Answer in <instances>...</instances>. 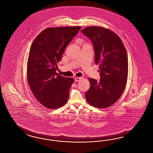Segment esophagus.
Wrapping results in <instances>:
<instances>
[{
  "mask_svg": "<svg viewBox=\"0 0 153 153\" xmlns=\"http://www.w3.org/2000/svg\"><path fill=\"white\" fill-rule=\"evenodd\" d=\"M81 79V77H75L74 78V81L76 82V81H79Z\"/></svg>",
  "mask_w": 153,
  "mask_h": 153,
  "instance_id": "obj_1",
  "label": "esophagus"
}]
</instances>
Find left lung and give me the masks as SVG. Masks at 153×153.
I'll list each match as a JSON object with an SVG mask.
<instances>
[{
	"instance_id": "1",
	"label": "left lung",
	"mask_w": 153,
	"mask_h": 153,
	"mask_svg": "<svg viewBox=\"0 0 153 153\" xmlns=\"http://www.w3.org/2000/svg\"><path fill=\"white\" fill-rule=\"evenodd\" d=\"M93 45L94 62L99 66L100 80L90 78L85 93L87 102L98 108L114 104L123 92L128 79V59L122 40L114 32L101 27H88L81 31Z\"/></svg>"
}]
</instances>
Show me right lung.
Masks as SVG:
<instances>
[{
    "label": "right lung",
    "instance_id": "right-lung-1",
    "mask_svg": "<svg viewBox=\"0 0 153 153\" xmlns=\"http://www.w3.org/2000/svg\"><path fill=\"white\" fill-rule=\"evenodd\" d=\"M81 27L48 28L42 31L32 44L27 62V79L38 101L48 109L66 104L73 78L56 73L66 47Z\"/></svg>",
    "mask_w": 153,
    "mask_h": 153
}]
</instances>
